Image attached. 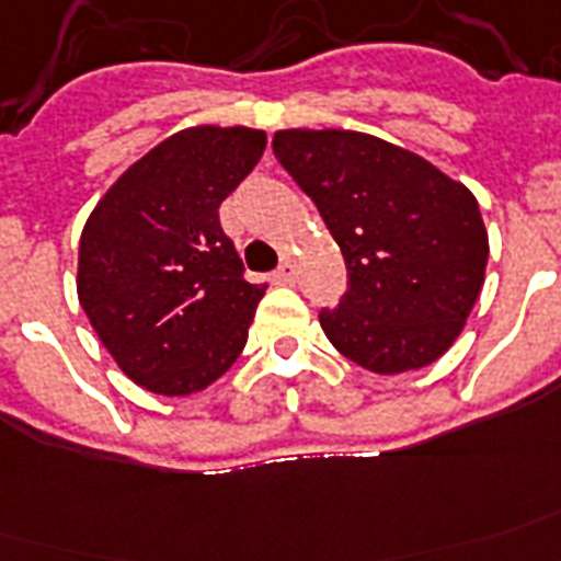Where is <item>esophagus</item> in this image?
Here are the masks:
<instances>
[{
    "label": "esophagus",
    "mask_w": 561,
    "mask_h": 561,
    "mask_svg": "<svg viewBox=\"0 0 561 561\" xmlns=\"http://www.w3.org/2000/svg\"><path fill=\"white\" fill-rule=\"evenodd\" d=\"M295 275H298V266H295V260H289V257H286L275 272V277L280 280V284H293Z\"/></svg>",
    "instance_id": "obj_1"
}]
</instances>
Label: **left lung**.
Masks as SVG:
<instances>
[{
	"instance_id": "1",
	"label": "left lung",
	"mask_w": 561,
	"mask_h": 561,
	"mask_svg": "<svg viewBox=\"0 0 561 561\" xmlns=\"http://www.w3.org/2000/svg\"><path fill=\"white\" fill-rule=\"evenodd\" d=\"M272 149L348 266L340 307L319 312L333 348L375 375L442 357L466 328L489 260L471 190L371 134L289 128Z\"/></svg>"
}]
</instances>
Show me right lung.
<instances>
[{
	"label": "right lung",
	"mask_w": 561,
	"mask_h": 561,
	"mask_svg": "<svg viewBox=\"0 0 561 561\" xmlns=\"http://www.w3.org/2000/svg\"><path fill=\"white\" fill-rule=\"evenodd\" d=\"M266 134L198 125L140 158L95 204L78 245V301L116 366L154 394H193L245 348L266 284L219 225Z\"/></svg>",
	"instance_id": "obj_1"
}]
</instances>
